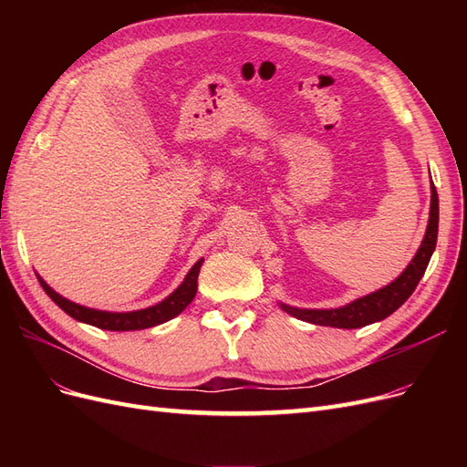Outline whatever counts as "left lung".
<instances>
[{
    "label": "left lung",
    "instance_id": "8db88e82",
    "mask_svg": "<svg viewBox=\"0 0 467 467\" xmlns=\"http://www.w3.org/2000/svg\"><path fill=\"white\" fill-rule=\"evenodd\" d=\"M432 196H431V218L427 225L425 239L417 251L415 259L409 263V266L395 278L391 285L381 288L378 292H372L364 298H358L345 307L337 309H298L282 304L288 314L298 317L302 321L314 323V325H329V327L338 329H357L364 327V325H370L374 321L386 319L391 316L395 309H398L409 296H411L419 285L420 276L425 275L427 265L432 257V251L436 247V237H438V194L436 187L432 185Z\"/></svg>",
    "mask_w": 467,
    "mask_h": 467
}]
</instances>
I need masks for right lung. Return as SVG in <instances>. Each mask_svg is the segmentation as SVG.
<instances>
[{
    "label": "right lung",
    "mask_w": 467,
    "mask_h": 467,
    "mask_svg": "<svg viewBox=\"0 0 467 467\" xmlns=\"http://www.w3.org/2000/svg\"><path fill=\"white\" fill-rule=\"evenodd\" d=\"M202 261L204 259L196 261V265L191 268L185 280H182V285L171 296H169V298H165L158 306L140 309V312H129V314L99 312V309L78 306L74 302L62 298L60 294H56L42 278H38V280H40V286L45 288V292L52 298V302L56 306H60L64 312L67 316H72L74 319L89 323V325H93V327L107 329V331H136V329H148V327H153V325L169 321L171 317L179 316L182 309H185L192 302L194 294H196V278H199Z\"/></svg>",
    "instance_id": "add662e5"
}]
</instances>
